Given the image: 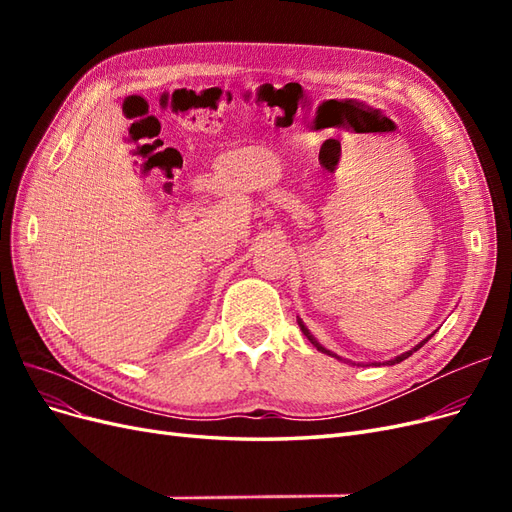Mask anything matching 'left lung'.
<instances>
[{
  "label": "left lung",
  "mask_w": 512,
  "mask_h": 512,
  "mask_svg": "<svg viewBox=\"0 0 512 512\" xmlns=\"http://www.w3.org/2000/svg\"><path fill=\"white\" fill-rule=\"evenodd\" d=\"M299 327H301V331H303V335L309 339V342H312L320 352H324V354H329V356H335V359H339V361H346V359H342V356H337L335 352H331V350H327V348H324L320 342H318V339L312 335V333H309V329L305 327V324H303V320L299 318ZM433 335V333H431ZM431 335H427L425 339H423V342H418L412 350H408V352H404V354H399V356H395V359H391V361H384L382 365H395V363H401V361H404V359H408V356L412 354V352H416L418 348H423L427 342H429V339H431ZM346 363H352V361H346ZM354 365V363H352ZM371 365H380V363H371Z\"/></svg>",
  "instance_id": "8db88e82"
}]
</instances>
